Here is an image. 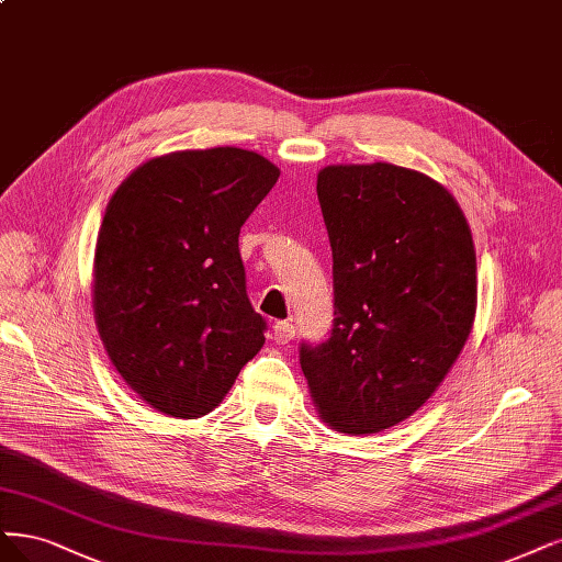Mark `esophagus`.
I'll list each match as a JSON object with an SVG mask.
<instances>
[{"label":"esophagus","mask_w":562,"mask_h":562,"mask_svg":"<svg viewBox=\"0 0 562 562\" xmlns=\"http://www.w3.org/2000/svg\"><path fill=\"white\" fill-rule=\"evenodd\" d=\"M295 339V325L293 321H277L274 323V341L277 344H288Z\"/></svg>","instance_id":"obj_1"}]
</instances>
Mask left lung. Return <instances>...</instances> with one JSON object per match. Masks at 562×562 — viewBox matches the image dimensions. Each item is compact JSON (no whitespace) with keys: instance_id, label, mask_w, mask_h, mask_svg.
<instances>
[{"instance_id":"obj_1","label":"left lung","mask_w":562,"mask_h":562,"mask_svg":"<svg viewBox=\"0 0 562 562\" xmlns=\"http://www.w3.org/2000/svg\"><path fill=\"white\" fill-rule=\"evenodd\" d=\"M333 246L335 321L300 344L318 414L346 435L393 428L425 404L465 346L476 256L458 202L420 171L374 162L318 173Z\"/></svg>"}]
</instances>
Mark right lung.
I'll list each match as a JSON object with an SVG mask.
<instances>
[{
  "label": "right lung",
  "mask_w": 562,
  "mask_h": 562,
  "mask_svg": "<svg viewBox=\"0 0 562 562\" xmlns=\"http://www.w3.org/2000/svg\"><path fill=\"white\" fill-rule=\"evenodd\" d=\"M277 179L258 153L225 146L148 160L113 192L94 250V321L153 409L209 414L262 348L239 232Z\"/></svg>",
  "instance_id": "add662e5"
}]
</instances>
